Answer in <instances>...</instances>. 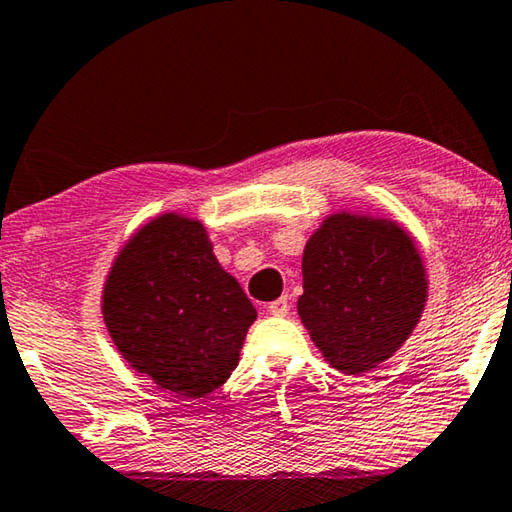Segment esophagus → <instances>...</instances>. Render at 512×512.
<instances>
[{"label": "esophagus", "mask_w": 512, "mask_h": 512, "mask_svg": "<svg viewBox=\"0 0 512 512\" xmlns=\"http://www.w3.org/2000/svg\"><path fill=\"white\" fill-rule=\"evenodd\" d=\"M267 311H270L272 316H286V313L290 311V302H288V297L283 295V297H279V300L270 302V304H267Z\"/></svg>", "instance_id": "obj_1"}]
</instances>
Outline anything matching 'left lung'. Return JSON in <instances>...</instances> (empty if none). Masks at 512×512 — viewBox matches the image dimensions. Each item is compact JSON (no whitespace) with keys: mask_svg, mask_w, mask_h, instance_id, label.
Segmentation results:
<instances>
[{"mask_svg":"<svg viewBox=\"0 0 512 512\" xmlns=\"http://www.w3.org/2000/svg\"><path fill=\"white\" fill-rule=\"evenodd\" d=\"M297 313L332 368L373 371L412 334L428 297L414 240L389 219L336 212L306 242Z\"/></svg>","mask_w":512,"mask_h":512,"instance_id":"8db88e82","label":"left lung"}]
</instances>
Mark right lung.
Here are the masks:
<instances>
[{"mask_svg":"<svg viewBox=\"0 0 512 512\" xmlns=\"http://www.w3.org/2000/svg\"><path fill=\"white\" fill-rule=\"evenodd\" d=\"M102 318L137 373L178 398H206L238 366L256 309L217 263L203 224L167 212L119 251Z\"/></svg>","mask_w":512,"mask_h":512,"instance_id":"add662e5","label":"right lung"}]
</instances>
